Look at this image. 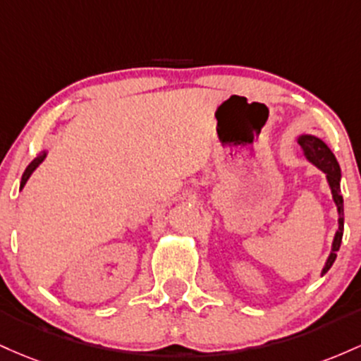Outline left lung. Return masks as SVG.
Listing matches in <instances>:
<instances>
[{"mask_svg": "<svg viewBox=\"0 0 361 361\" xmlns=\"http://www.w3.org/2000/svg\"><path fill=\"white\" fill-rule=\"evenodd\" d=\"M298 145H300L303 157L307 161H310L312 165H315L321 172L326 176L327 184H329L331 194H333V201L338 208V230L334 233L333 245H331V254L327 257L326 264L321 271V276L331 269V266L334 264L336 256H338V250L341 247L343 240V230H344V204H343V196H341V169H339L338 160H336L334 153L331 152V148L321 140V137L314 135H300L297 137Z\"/></svg>", "mask_w": 361, "mask_h": 361, "instance_id": "obj_1", "label": "left lung"}]
</instances>
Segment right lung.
I'll return each mask as SVG.
<instances>
[{
  "label": "right lung",
  "mask_w": 361,
  "mask_h": 361,
  "mask_svg": "<svg viewBox=\"0 0 361 361\" xmlns=\"http://www.w3.org/2000/svg\"><path fill=\"white\" fill-rule=\"evenodd\" d=\"M46 157H47V149H44L42 153H39L37 157H35L34 160L30 161V164L27 165V169H25V172H23V176H22V180H20V189H23V185L27 184V180L30 179V176L32 173H34V170L39 167L40 164H42L44 160H46Z\"/></svg>",
  "instance_id": "add662e5"
}]
</instances>
